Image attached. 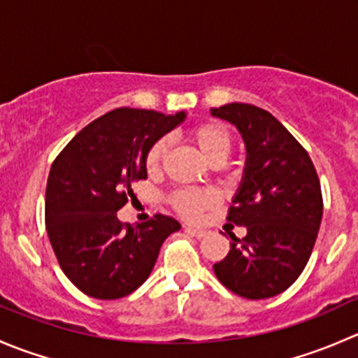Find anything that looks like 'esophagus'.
Returning a JSON list of instances; mask_svg holds the SVG:
<instances>
[{
	"label": "esophagus",
	"instance_id": "esophagus-1",
	"mask_svg": "<svg viewBox=\"0 0 358 358\" xmlns=\"http://www.w3.org/2000/svg\"><path fill=\"white\" fill-rule=\"evenodd\" d=\"M185 232L190 234L192 237H197V239H202L206 236L204 229H196V227H185Z\"/></svg>",
	"mask_w": 358,
	"mask_h": 358
}]
</instances>
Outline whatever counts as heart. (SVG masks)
Returning a JSON list of instances; mask_svg holds the SVG:
<instances>
[{
  "instance_id": "obj_1",
  "label": "heart",
  "mask_w": 358,
  "mask_h": 358,
  "mask_svg": "<svg viewBox=\"0 0 358 358\" xmlns=\"http://www.w3.org/2000/svg\"><path fill=\"white\" fill-rule=\"evenodd\" d=\"M190 138L201 150L206 161L209 164H223L229 157L230 147H232V138H230L229 129L220 122H204V124L196 126L190 131ZM168 150V140L159 138L147 150L145 164L152 171L159 166L162 156ZM215 202V196L211 192L194 189H182L173 196V204L187 218H196L204 208Z\"/></svg>"
}]
</instances>
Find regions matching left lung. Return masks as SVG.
I'll return each mask as SVG.
<instances>
[{"mask_svg":"<svg viewBox=\"0 0 358 358\" xmlns=\"http://www.w3.org/2000/svg\"><path fill=\"white\" fill-rule=\"evenodd\" d=\"M209 112L236 126L246 147L227 220L248 234L243 241L232 234L229 255L213 268L243 298H272L298 279L312 255L322 220L319 176L306 150L270 112L249 103Z\"/></svg>","mask_w":358,"mask_h":358,"instance_id":"8db88e82","label":"left lung"}]
</instances>
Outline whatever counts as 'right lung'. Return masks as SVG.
<instances>
[{
	"mask_svg": "<svg viewBox=\"0 0 358 358\" xmlns=\"http://www.w3.org/2000/svg\"><path fill=\"white\" fill-rule=\"evenodd\" d=\"M185 119V110H110L83 128L53 161L46 230L64 273L85 294H131L149 279L162 243L182 229L164 215L124 229L117 211L133 196V182L147 178L150 145Z\"/></svg>",
	"mask_w": 358,
	"mask_h": 358,
	"instance_id": "add662e5",
	"label": "right lung"
}]
</instances>
